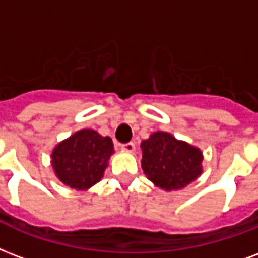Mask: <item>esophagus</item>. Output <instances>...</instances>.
Segmentation results:
<instances>
[{"label":"esophagus","instance_id":"1","mask_svg":"<svg viewBox=\"0 0 258 258\" xmlns=\"http://www.w3.org/2000/svg\"><path fill=\"white\" fill-rule=\"evenodd\" d=\"M121 150L127 151V153H134L135 151V145L133 142L124 143V145H121Z\"/></svg>","mask_w":258,"mask_h":258}]
</instances>
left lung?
I'll return each instance as SVG.
<instances>
[{
  "label": "left lung",
  "instance_id": "obj_1",
  "mask_svg": "<svg viewBox=\"0 0 258 258\" xmlns=\"http://www.w3.org/2000/svg\"><path fill=\"white\" fill-rule=\"evenodd\" d=\"M143 173L155 186L170 192L185 188L203 173L199 147L178 141L165 131L153 133L142 141Z\"/></svg>",
  "mask_w": 258,
  "mask_h": 258
}]
</instances>
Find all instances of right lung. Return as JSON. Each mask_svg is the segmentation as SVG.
I'll return each instance as SVG.
<instances>
[{"label":"right lung","mask_w":258,"mask_h":258,"mask_svg":"<svg viewBox=\"0 0 258 258\" xmlns=\"http://www.w3.org/2000/svg\"><path fill=\"white\" fill-rule=\"evenodd\" d=\"M115 153L109 137L84 128L63 139L51 153V166L60 182L77 190H88L104 176Z\"/></svg>","instance_id":"1"}]
</instances>
